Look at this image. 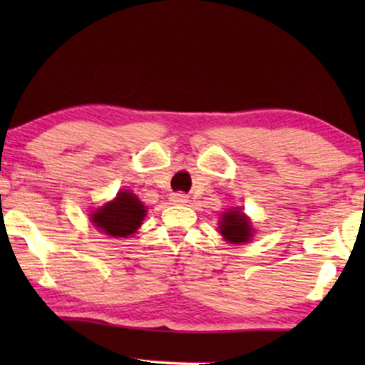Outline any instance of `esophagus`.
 <instances>
[{"instance_id": "1", "label": "esophagus", "mask_w": 365, "mask_h": 365, "mask_svg": "<svg viewBox=\"0 0 365 365\" xmlns=\"http://www.w3.org/2000/svg\"><path fill=\"white\" fill-rule=\"evenodd\" d=\"M171 201L174 204H186L189 199H187V196L184 192H174L173 196H171Z\"/></svg>"}]
</instances>
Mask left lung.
<instances>
[{"label": "left lung", "mask_w": 365, "mask_h": 365, "mask_svg": "<svg viewBox=\"0 0 365 365\" xmlns=\"http://www.w3.org/2000/svg\"><path fill=\"white\" fill-rule=\"evenodd\" d=\"M219 231L226 241L232 244L247 242L252 236L251 222L239 209H229L227 212H224L219 222Z\"/></svg>", "instance_id": "8db88e82"}]
</instances>
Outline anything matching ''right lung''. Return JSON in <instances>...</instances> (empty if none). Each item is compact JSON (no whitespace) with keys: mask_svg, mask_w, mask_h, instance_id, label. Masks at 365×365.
Listing matches in <instances>:
<instances>
[{"mask_svg":"<svg viewBox=\"0 0 365 365\" xmlns=\"http://www.w3.org/2000/svg\"><path fill=\"white\" fill-rule=\"evenodd\" d=\"M146 207L129 191H119L114 201L93 214V222L99 231L113 237H128L143 224Z\"/></svg>","mask_w":365,"mask_h":365,"instance_id":"add662e5","label":"right lung"}]
</instances>
